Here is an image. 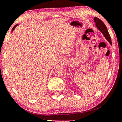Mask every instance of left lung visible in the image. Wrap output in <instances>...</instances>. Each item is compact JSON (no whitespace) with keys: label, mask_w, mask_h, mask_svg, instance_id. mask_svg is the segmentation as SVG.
<instances>
[{"label":"left lung","mask_w":122,"mask_h":122,"mask_svg":"<svg viewBox=\"0 0 122 122\" xmlns=\"http://www.w3.org/2000/svg\"><path fill=\"white\" fill-rule=\"evenodd\" d=\"M94 19L95 22L96 26L97 27L98 30L102 33L103 36L105 37V38H106L107 39V40L110 43V45H112L111 37L109 34L108 30H107V27L105 25L104 22H103L102 20L96 17H95L94 18Z\"/></svg>","instance_id":"1"}]
</instances>
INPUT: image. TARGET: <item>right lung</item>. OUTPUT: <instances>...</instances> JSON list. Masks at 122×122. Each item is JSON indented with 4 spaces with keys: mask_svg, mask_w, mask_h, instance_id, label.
<instances>
[{
    "mask_svg": "<svg viewBox=\"0 0 122 122\" xmlns=\"http://www.w3.org/2000/svg\"><path fill=\"white\" fill-rule=\"evenodd\" d=\"M18 25V24H17V25H15V26H14V27H13V28H12V32H13V30H14V29H15V27H16V26H17Z\"/></svg>",
    "mask_w": 122,
    "mask_h": 122,
    "instance_id": "add662e5",
    "label": "right lung"
}]
</instances>
